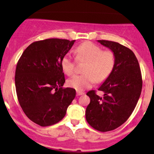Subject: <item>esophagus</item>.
Segmentation results:
<instances>
[{
	"mask_svg": "<svg viewBox=\"0 0 154 154\" xmlns=\"http://www.w3.org/2000/svg\"><path fill=\"white\" fill-rule=\"evenodd\" d=\"M85 94V92H82V91H77V96H81V95H84Z\"/></svg>",
	"mask_w": 154,
	"mask_h": 154,
	"instance_id": "obj_1",
	"label": "esophagus"
}]
</instances>
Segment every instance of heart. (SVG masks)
I'll return each mask as SVG.
<instances>
[{"instance_id": "b5f03b06", "label": "heart", "mask_w": 154, "mask_h": 154, "mask_svg": "<svg viewBox=\"0 0 154 154\" xmlns=\"http://www.w3.org/2000/svg\"><path fill=\"white\" fill-rule=\"evenodd\" d=\"M76 59L79 62H85L82 72L84 74L75 75L67 82L69 87L78 91L89 88L94 82H102L110 76L116 64V56L111 50H103L101 47L91 42L80 44L75 49ZM77 61L70 54L63 55L61 67L66 75L72 76L75 72Z\"/></svg>"}]
</instances>
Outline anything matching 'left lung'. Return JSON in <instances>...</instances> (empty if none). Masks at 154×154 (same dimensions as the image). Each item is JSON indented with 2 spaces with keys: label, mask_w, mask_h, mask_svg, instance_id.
<instances>
[{
  "label": "left lung",
  "mask_w": 154,
  "mask_h": 154,
  "mask_svg": "<svg viewBox=\"0 0 154 154\" xmlns=\"http://www.w3.org/2000/svg\"><path fill=\"white\" fill-rule=\"evenodd\" d=\"M115 52L116 64L112 73L98 89L104 96L90 91L86 121L97 131H112L124 124L137 105L143 88L141 70L134 52L118 42L98 40Z\"/></svg>",
  "instance_id": "left-lung-1"
}]
</instances>
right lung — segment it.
<instances>
[{"label": "right lung", "instance_id": "add662e5", "mask_svg": "<svg viewBox=\"0 0 154 154\" xmlns=\"http://www.w3.org/2000/svg\"><path fill=\"white\" fill-rule=\"evenodd\" d=\"M74 40L47 38L33 42L22 54L15 71L20 105L30 121L41 126L63 119L76 91L63 88L61 59Z\"/></svg>", "mask_w": 154, "mask_h": 154}]
</instances>
